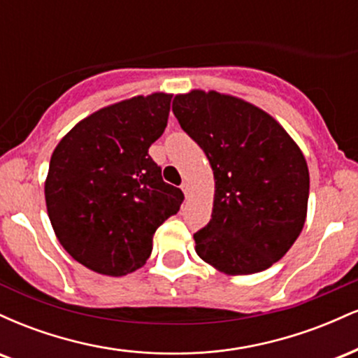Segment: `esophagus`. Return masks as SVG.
Listing matches in <instances>:
<instances>
[{
	"label": "esophagus",
	"mask_w": 358,
	"mask_h": 358,
	"mask_svg": "<svg viewBox=\"0 0 358 358\" xmlns=\"http://www.w3.org/2000/svg\"><path fill=\"white\" fill-rule=\"evenodd\" d=\"M182 192L185 193V196L190 195V185H188V183H183V185H182Z\"/></svg>",
	"instance_id": "obj_1"
}]
</instances>
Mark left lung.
I'll return each mask as SVG.
<instances>
[{
	"label": "left lung",
	"mask_w": 358,
	"mask_h": 358,
	"mask_svg": "<svg viewBox=\"0 0 358 358\" xmlns=\"http://www.w3.org/2000/svg\"><path fill=\"white\" fill-rule=\"evenodd\" d=\"M173 114L215 180L212 219L193 234L196 254L229 276L271 268L306 220L310 173L299 146L268 113L215 90L178 94Z\"/></svg>",
	"instance_id": "8db88e82"
}]
</instances>
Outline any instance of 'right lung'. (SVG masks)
I'll return each instance as SVG.
<instances>
[{
    "label": "right lung",
    "mask_w": 358,
    "mask_h": 358,
    "mask_svg": "<svg viewBox=\"0 0 358 358\" xmlns=\"http://www.w3.org/2000/svg\"><path fill=\"white\" fill-rule=\"evenodd\" d=\"M171 94L155 92L90 114L60 139L45 180L57 239L94 273L124 276L141 268L156 229L183 202L148 150L163 134Z\"/></svg>",
    "instance_id": "right-lung-1"
}]
</instances>
